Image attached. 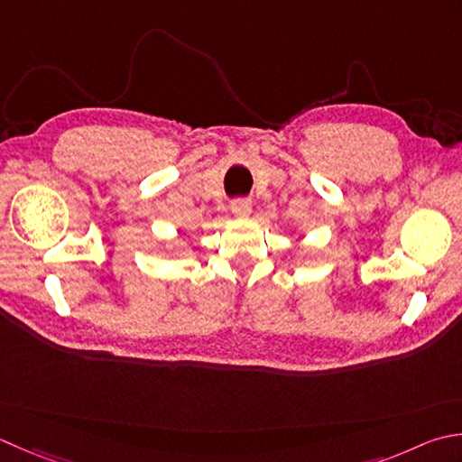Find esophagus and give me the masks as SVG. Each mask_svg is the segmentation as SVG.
Listing matches in <instances>:
<instances>
[{"instance_id": "34e87169", "label": "esophagus", "mask_w": 462, "mask_h": 462, "mask_svg": "<svg viewBox=\"0 0 462 462\" xmlns=\"http://www.w3.org/2000/svg\"><path fill=\"white\" fill-rule=\"evenodd\" d=\"M230 210L234 216H248L252 212V202L246 198H238V200H232Z\"/></svg>"}]
</instances>
